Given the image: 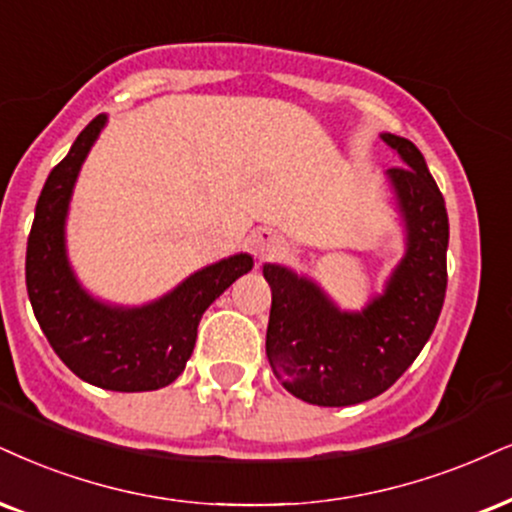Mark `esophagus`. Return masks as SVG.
<instances>
[{
	"instance_id": "34e87169",
	"label": "esophagus",
	"mask_w": 512,
	"mask_h": 512,
	"mask_svg": "<svg viewBox=\"0 0 512 512\" xmlns=\"http://www.w3.org/2000/svg\"><path fill=\"white\" fill-rule=\"evenodd\" d=\"M280 242L282 239L275 230H270V227H258V230L249 239V246L258 258H266L273 254V251L280 249Z\"/></svg>"
}]
</instances>
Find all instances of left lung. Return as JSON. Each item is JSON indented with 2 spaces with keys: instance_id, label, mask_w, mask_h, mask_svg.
Instances as JSON below:
<instances>
[{
  "instance_id": "1",
  "label": "left lung",
  "mask_w": 512,
  "mask_h": 512,
  "mask_svg": "<svg viewBox=\"0 0 512 512\" xmlns=\"http://www.w3.org/2000/svg\"><path fill=\"white\" fill-rule=\"evenodd\" d=\"M406 166L389 168L408 230V254L387 294L363 313H339L313 282L266 266L273 304L266 351L287 391L315 406H353L387 391L418 358L446 294L449 216L425 156L406 137L382 135Z\"/></svg>"
}]
</instances>
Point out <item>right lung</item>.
I'll use <instances>...</instances> for the list:
<instances>
[{
	"mask_svg": "<svg viewBox=\"0 0 512 512\" xmlns=\"http://www.w3.org/2000/svg\"><path fill=\"white\" fill-rule=\"evenodd\" d=\"M104 121V116L90 121L44 182L25 251V285L44 337L80 380L111 391H151L185 370L201 315L254 263L246 254L225 258L156 304L132 311L102 306L82 292L66 263L63 218Z\"/></svg>",
	"mask_w": 512,
	"mask_h": 512,
	"instance_id": "right-lung-1",
	"label": "right lung"
}]
</instances>
